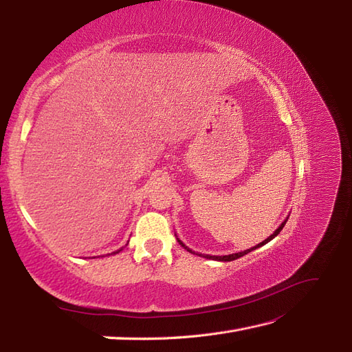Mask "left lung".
<instances>
[{
  "label": "left lung",
  "mask_w": 352,
  "mask_h": 352,
  "mask_svg": "<svg viewBox=\"0 0 352 352\" xmlns=\"http://www.w3.org/2000/svg\"><path fill=\"white\" fill-rule=\"evenodd\" d=\"M286 222H287V218H286V221H284V222L281 223V226H280L278 228H276V230L274 231V233H272L271 236H269L267 239H265L263 242H260L258 245L252 246V248L246 250V251H242V252H236V254H228V256H208V254H204V256H203V254H198V256H201V257H206V258H212V260H219V261H231V260H236V258H239V257H243L245 254H248V252H251V251H254V250L260 248V246H263V245H265V243H267L269 241H272V239H274L275 236H278V234H280V231H281V230H283V227H284V223H286ZM177 241H178V243H180V245L183 246V248H184L186 251H189V252H192V254H195V251H192L190 248H188V246H186V245H184V243L180 241V239H177Z\"/></svg>",
  "instance_id": "left-lung-1"
}]
</instances>
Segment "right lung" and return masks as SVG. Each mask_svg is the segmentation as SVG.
<instances>
[{"mask_svg":"<svg viewBox=\"0 0 352 352\" xmlns=\"http://www.w3.org/2000/svg\"><path fill=\"white\" fill-rule=\"evenodd\" d=\"M119 251H122V248H121V250H118V251H113V252H111V254H118Z\"/></svg>","mask_w":352,"mask_h":352,"instance_id":"1","label":"right lung"}]
</instances>
